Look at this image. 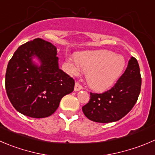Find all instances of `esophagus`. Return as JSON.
Returning a JSON list of instances; mask_svg holds the SVG:
<instances>
[{"label": "esophagus", "instance_id": "1", "mask_svg": "<svg viewBox=\"0 0 155 155\" xmlns=\"http://www.w3.org/2000/svg\"><path fill=\"white\" fill-rule=\"evenodd\" d=\"M82 89H83V87H82V86L80 84L78 83V82H77V83H75L74 91H79Z\"/></svg>", "mask_w": 155, "mask_h": 155}]
</instances>
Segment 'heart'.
I'll use <instances>...</instances> for the list:
<instances>
[{
  "mask_svg": "<svg viewBox=\"0 0 155 155\" xmlns=\"http://www.w3.org/2000/svg\"><path fill=\"white\" fill-rule=\"evenodd\" d=\"M68 71L73 76L87 72V80L93 89L106 91L111 87L121 75L126 65L122 55L107 50L85 51L77 58L67 59Z\"/></svg>",
  "mask_w": 155,
  "mask_h": 155,
  "instance_id": "obj_1",
  "label": "heart"
}]
</instances>
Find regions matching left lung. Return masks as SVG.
Segmentation results:
<instances>
[{
	"label": "left lung",
	"mask_w": 155,
	"mask_h": 155,
	"mask_svg": "<svg viewBox=\"0 0 155 155\" xmlns=\"http://www.w3.org/2000/svg\"><path fill=\"white\" fill-rule=\"evenodd\" d=\"M141 78L138 61L134 57L114 87L103 94L91 93L89 103L82 107L87 118L96 123L116 122L135 106L139 96Z\"/></svg>",
	"instance_id": "left-lung-1"
}]
</instances>
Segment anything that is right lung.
<instances>
[{
  "label": "right lung",
  "mask_w": 155,
  "mask_h": 155,
  "mask_svg": "<svg viewBox=\"0 0 155 155\" xmlns=\"http://www.w3.org/2000/svg\"><path fill=\"white\" fill-rule=\"evenodd\" d=\"M57 48L44 39L20 45L7 64L5 87L13 107L32 118L51 116L74 81L59 68ZM38 62L36 63V61Z\"/></svg>",
  "instance_id": "obj_1"
}]
</instances>
